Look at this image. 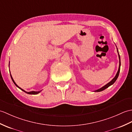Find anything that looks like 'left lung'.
<instances>
[{
    "label": "left lung",
    "instance_id": "1",
    "mask_svg": "<svg viewBox=\"0 0 132 132\" xmlns=\"http://www.w3.org/2000/svg\"><path fill=\"white\" fill-rule=\"evenodd\" d=\"M117 51H118V55H119V69H118V71L117 73H116V74L115 76V77L114 78V79H113L111 81H110V82H109V83H108L107 84H106V85H105V86H103V87H102V88H101L98 89L94 90L95 92H101V91H102V90H103L106 89V88H108L109 87H110V85H112L113 84H114V82L116 81V80H117V79H118V76H119V72H120V65H121V63H120V55H119V52H118V48H117Z\"/></svg>",
    "mask_w": 132,
    "mask_h": 132
}]
</instances>
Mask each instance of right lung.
I'll return each instance as SVG.
<instances>
[{
	"instance_id": "obj_1",
	"label": "right lung",
	"mask_w": 132,
	"mask_h": 132,
	"mask_svg": "<svg viewBox=\"0 0 132 132\" xmlns=\"http://www.w3.org/2000/svg\"><path fill=\"white\" fill-rule=\"evenodd\" d=\"M10 73H11V72H10ZM11 75V79H12V81H13V82H14V84L16 85V87H17L18 88H20L21 90H22V91H23L24 92H25V93H27V94H38V93H39L40 92L42 91V90H40V91H38V92H36V91H31V92H26L25 90H24L23 89H22V88H21L20 87H19L18 86V85L16 84V82H14V80H13V78H12V75H11V74H10Z\"/></svg>"
}]
</instances>
